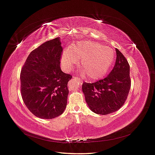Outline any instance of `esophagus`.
I'll use <instances>...</instances> for the list:
<instances>
[{
  "label": "esophagus",
  "instance_id": "obj_1",
  "mask_svg": "<svg viewBox=\"0 0 155 155\" xmlns=\"http://www.w3.org/2000/svg\"><path fill=\"white\" fill-rule=\"evenodd\" d=\"M73 80H74L75 81H78L79 82H80V83H82V80H81L78 77H73Z\"/></svg>",
  "mask_w": 155,
  "mask_h": 155
}]
</instances>
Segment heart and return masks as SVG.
<instances>
[{
    "label": "heart",
    "instance_id": "heart-1",
    "mask_svg": "<svg viewBox=\"0 0 155 155\" xmlns=\"http://www.w3.org/2000/svg\"><path fill=\"white\" fill-rule=\"evenodd\" d=\"M116 54L112 48L100 43L86 41H80L66 48L61 61L66 70H70L79 61V67L91 80L102 78L115 60Z\"/></svg>",
    "mask_w": 155,
    "mask_h": 155
}]
</instances>
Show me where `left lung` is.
<instances>
[{"label":"left lung","mask_w":155,"mask_h":155,"mask_svg":"<svg viewBox=\"0 0 155 155\" xmlns=\"http://www.w3.org/2000/svg\"><path fill=\"white\" fill-rule=\"evenodd\" d=\"M116 61L109 75L96 82H84L82 91L89 108L97 114L107 115L124 105L131 88L129 64L120 51L116 49Z\"/></svg>","instance_id":"1"}]
</instances>
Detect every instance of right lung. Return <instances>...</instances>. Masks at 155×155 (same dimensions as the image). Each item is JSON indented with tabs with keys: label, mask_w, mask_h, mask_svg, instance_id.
<instances>
[{
	"label": "right lung",
	"mask_w": 155,
	"mask_h": 155,
	"mask_svg": "<svg viewBox=\"0 0 155 155\" xmlns=\"http://www.w3.org/2000/svg\"><path fill=\"white\" fill-rule=\"evenodd\" d=\"M62 51L59 38L48 41L31 52L22 68V98L38 117L53 119L66 108L67 84L72 76L61 70Z\"/></svg>",
	"instance_id": "right-lung-1"
}]
</instances>
